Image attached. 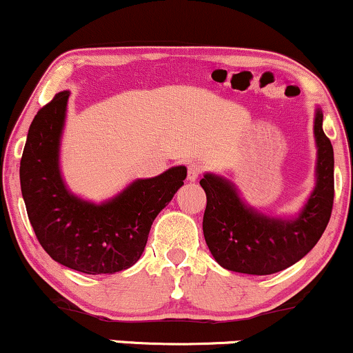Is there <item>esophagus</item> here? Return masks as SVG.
<instances>
[{"label":"esophagus","instance_id":"esophagus-1","mask_svg":"<svg viewBox=\"0 0 353 353\" xmlns=\"http://www.w3.org/2000/svg\"><path fill=\"white\" fill-rule=\"evenodd\" d=\"M202 174V166L197 163H192L189 164V168H187V179H189L190 182L197 181V177Z\"/></svg>","mask_w":353,"mask_h":353}]
</instances>
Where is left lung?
<instances>
[{
	"label": "left lung",
	"instance_id": "8db88e82",
	"mask_svg": "<svg viewBox=\"0 0 353 353\" xmlns=\"http://www.w3.org/2000/svg\"><path fill=\"white\" fill-rule=\"evenodd\" d=\"M318 146L316 187L298 216L274 218L248 207L233 182L207 172L200 185L207 194L203 236L223 269L249 275H270L293 265L323 236L334 203V150L316 109Z\"/></svg>",
	"mask_w": 353,
	"mask_h": 353
}]
</instances>
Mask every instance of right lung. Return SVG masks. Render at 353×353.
I'll return each instance as SVG.
<instances>
[{"label":"right lung","mask_w":353,"mask_h":353,"mask_svg":"<svg viewBox=\"0 0 353 353\" xmlns=\"http://www.w3.org/2000/svg\"><path fill=\"white\" fill-rule=\"evenodd\" d=\"M70 91L43 105L29 127L21 158V190L40 246L58 264L89 275L132 267L145 251L158 213L184 185L185 166L132 182L114 199L92 203L66 189L60 140Z\"/></svg>","instance_id":"obj_1"}]
</instances>
